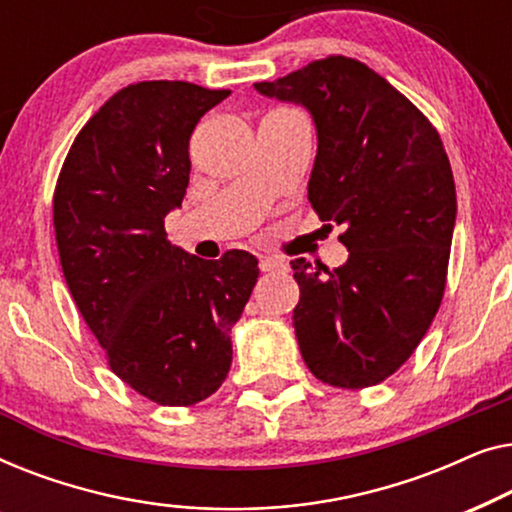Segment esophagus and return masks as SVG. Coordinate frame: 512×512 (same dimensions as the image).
Returning a JSON list of instances; mask_svg holds the SVG:
<instances>
[{
    "mask_svg": "<svg viewBox=\"0 0 512 512\" xmlns=\"http://www.w3.org/2000/svg\"><path fill=\"white\" fill-rule=\"evenodd\" d=\"M258 268L261 272H284L286 270V263L279 261V258H261V263H258Z\"/></svg>",
    "mask_w": 512,
    "mask_h": 512,
    "instance_id": "1",
    "label": "esophagus"
}]
</instances>
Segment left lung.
<instances>
[{
    "mask_svg": "<svg viewBox=\"0 0 512 512\" xmlns=\"http://www.w3.org/2000/svg\"><path fill=\"white\" fill-rule=\"evenodd\" d=\"M254 88L312 116L307 198L321 221L345 226L340 268L291 261L300 354L331 387H373L410 359L443 300L457 221L443 142L408 97L342 55Z\"/></svg>",
    "mask_w": 512,
    "mask_h": 512,
    "instance_id": "1",
    "label": "left lung"
}]
</instances>
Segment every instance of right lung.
I'll return each instance as SVG.
<instances>
[{
    "instance_id": "obj_1",
    "label": "right lung",
    "mask_w": 512,
    "mask_h": 512,
    "mask_svg": "<svg viewBox=\"0 0 512 512\" xmlns=\"http://www.w3.org/2000/svg\"><path fill=\"white\" fill-rule=\"evenodd\" d=\"M230 90L142 81L83 125L53 198L62 272L109 366L158 405L205 401L233 363L230 331L258 279V261L228 251L202 261L170 244L165 216L181 207L188 142Z\"/></svg>"
}]
</instances>
